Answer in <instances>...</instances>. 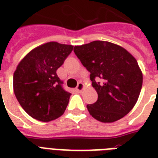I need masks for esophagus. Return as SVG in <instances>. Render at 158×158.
<instances>
[{"instance_id":"esophagus-1","label":"esophagus","mask_w":158,"mask_h":158,"mask_svg":"<svg viewBox=\"0 0 158 158\" xmlns=\"http://www.w3.org/2000/svg\"><path fill=\"white\" fill-rule=\"evenodd\" d=\"M84 89V84H83V83H81V82H79V84H78V85H77V87H76V90L79 92V93H80V92L83 91V89Z\"/></svg>"}]
</instances>
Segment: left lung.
Returning <instances> with one entry per match:
<instances>
[{
    "label": "left lung",
    "mask_w": 158,
    "mask_h": 158,
    "mask_svg": "<svg viewBox=\"0 0 158 158\" xmlns=\"http://www.w3.org/2000/svg\"><path fill=\"white\" fill-rule=\"evenodd\" d=\"M74 52L90 72L98 95L95 103L87 105L89 114L103 123L127 115L137 102L143 85L142 71L135 57L122 47L106 41L75 46Z\"/></svg>",
    "instance_id": "obj_1"
}]
</instances>
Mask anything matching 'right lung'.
Wrapping results in <instances>:
<instances>
[{
    "label": "right lung",
    "instance_id": "right-lung-1",
    "mask_svg": "<svg viewBox=\"0 0 158 158\" xmlns=\"http://www.w3.org/2000/svg\"><path fill=\"white\" fill-rule=\"evenodd\" d=\"M73 48L56 42L47 43L29 52L17 65L14 93L31 117L48 122L64 114L71 94L62 88L56 70Z\"/></svg>",
    "mask_w": 158,
    "mask_h": 158
}]
</instances>
